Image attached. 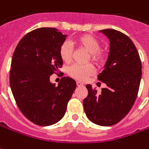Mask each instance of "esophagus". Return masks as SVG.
I'll use <instances>...</instances> for the list:
<instances>
[{
    "label": "esophagus",
    "instance_id": "34e87169",
    "mask_svg": "<svg viewBox=\"0 0 149 149\" xmlns=\"http://www.w3.org/2000/svg\"><path fill=\"white\" fill-rule=\"evenodd\" d=\"M76 84H77V86H78V87H83V86H84V84H82L81 82L77 81L76 82Z\"/></svg>",
    "mask_w": 149,
    "mask_h": 149
}]
</instances>
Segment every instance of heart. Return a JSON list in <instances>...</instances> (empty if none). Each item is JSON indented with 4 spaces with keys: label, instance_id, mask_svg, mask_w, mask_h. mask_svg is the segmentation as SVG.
<instances>
[{
    "label": "heart",
    "instance_id": "obj_1",
    "mask_svg": "<svg viewBox=\"0 0 149 149\" xmlns=\"http://www.w3.org/2000/svg\"><path fill=\"white\" fill-rule=\"evenodd\" d=\"M74 42L89 53L90 60L97 64H101L106 59V53L104 51L100 49V42L95 37L90 34H84L78 37L74 40ZM60 57L63 62L69 63L72 57V47L68 42H64L59 49ZM68 74L77 80H85L88 76L93 74L95 69L93 65H79L74 64L70 66L67 70Z\"/></svg>",
    "mask_w": 149,
    "mask_h": 149
}]
</instances>
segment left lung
<instances>
[{"instance_id":"1","label":"left lung","mask_w":149,"mask_h":149,"mask_svg":"<svg viewBox=\"0 0 149 149\" xmlns=\"http://www.w3.org/2000/svg\"><path fill=\"white\" fill-rule=\"evenodd\" d=\"M100 32L110 41L108 58L97 76L107 88H102V93L97 94V90L87 84L88 94L84 100V108L93 123L110 126L128 114L136 100L142 65L137 49L128 36L115 29Z\"/></svg>"}]
</instances>
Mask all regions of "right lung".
<instances>
[{
  "mask_svg": "<svg viewBox=\"0 0 149 149\" xmlns=\"http://www.w3.org/2000/svg\"><path fill=\"white\" fill-rule=\"evenodd\" d=\"M66 35L55 28H40L19 41L13 55L10 84L17 106L33 123L48 126L61 120L76 88L62 77L56 86L50 76L63 65L59 49Z\"/></svg>",
  "mask_w": 149,
  "mask_h": 149,
  "instance_id": "1",
  "label": "right lung"
}]
</instances>
